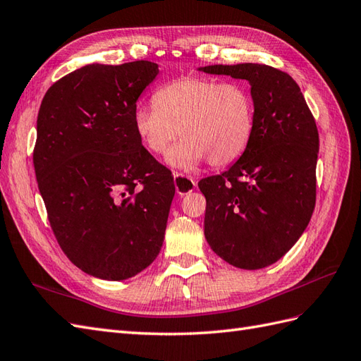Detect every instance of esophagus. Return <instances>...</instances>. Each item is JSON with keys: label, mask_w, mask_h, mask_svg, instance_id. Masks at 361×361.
Returning a JSON list of instances; mask_svg holds the SVG:
<instances>
[{"label": "esophagus", "mask_w": 361, "mask_h": 361, "mask_svg": "<svg viewBox=\"0 0 361 361\" xmlns=\"http://www.w3.org/2000/svg\"><path fill=\"white\" fill-rule=\"evenodd\" d=\"M173 184H175V189H177V193L181 197L188 195V193H190L197 186L195 180L180 172H173Z\"/></svg>", "instance_id": "esophagus-1"}]
</instances>
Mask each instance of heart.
Listing matches in <instances>:
<instances>
[{"label":"heart","mask_w":361,"mask_h":361,"mask_svg":"<svg viewBox=\"0 0 361 361\" xmlns=\"http://www.w3.org/2000/svg\"><path fill=\"white\" fill-rule=\"evenodd\" d=\"M134 129L149 152L168 154L172 168L193 171L209 160L226 168L239 160L255 131V100L241 82H221L186 76L160 87L154 105H138Z\"/></svg>","instance_id":"b5f03b06"}]
</instances>
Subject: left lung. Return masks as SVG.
I'll use <instances>...</instances> for the list:
<instances>
[{
    "mask_svg": "<svg viewBox=\"0 0 361 361\" xmlns=\"http://www.w3.org/2000/svg\"><path fill=\"white\" fill-rule=\"evenodd\" d=\"M209 75L245 79L255 131L245 152L221 175L202 178L204 236L219 257L244 270L279 261L298 243L316 206L319 133L299 85L262 63L207 66Z\"/></svg>",
    "mask_w": 361,
    "mask_h": 361,
    "instance_id": "obj_1",
    "label": "left lung"
}]
</instances>
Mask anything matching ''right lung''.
Returning a JSON list of instances; mask_svg holds the SVG:
<instances>
[{
  "mask_svg": "<svg viewBox=\"0 0 361 361\" xmlns=\"http://www.w3.org/2000/svg\"><path fill=\"white\" fill-rule=\"evenodd\" d=\"M157 75L149 61L90 63L54 82L38 113L33 164L51 230L68 259L99 279H129L163 245L173 177L133 120Z\"/></svg>",
  "mask_w": 361,
  "mask_h": 361,
  "instance_id": "add662e5",
  "label": "right lung"
}]
</instances>
